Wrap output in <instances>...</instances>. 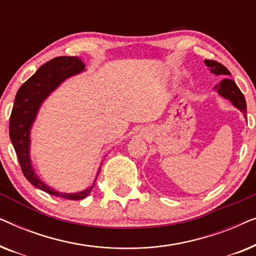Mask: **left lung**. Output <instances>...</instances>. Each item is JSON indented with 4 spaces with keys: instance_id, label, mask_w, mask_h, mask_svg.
Returning <instances> with one entry per match:
<instances>
[{
    "instance_id": "8db88e82",
    "label": "left lung",
    "mask_w": 256,
    "mask_h": 256,
    "mask_svg": "<svg viewBox=\"0 0 256 256\" xmlns=\"http://www.w3.org/2000/svg\"><path fill=\"white\" fill-rule=\"evenodd\" d=\"M205 64L208 68H211V72L214 74H224V76H230L228 70H227L222 64H220L219 62L211 60V59H205ZM216 90H218L220 96H225L226 99L232 101L234 106L239 108L246 116L247 108H246V100H244V94L241 93L239 87L236 86V84L233 82L232 79H222L218 85L216 86Z\"/></svg>"
}]
</instances>
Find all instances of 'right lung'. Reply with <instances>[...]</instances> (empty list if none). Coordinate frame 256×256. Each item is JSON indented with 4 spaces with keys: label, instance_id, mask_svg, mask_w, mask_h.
Here are the masks:
<instances>
[{
    "label": "right lung",
    "instance_id": "1",
    "mask_svg": "<svg viewBox=\"0 0 256 256\" xmlns=\"http://www.w3.org/2000/svg\"><path fill=\"white\" fill-rule=\"evenodd\" d=\"M85 68L82 59L71 56H62L51 59L50 62L42 65L34 74L26 80L20 87L16 94L15 102L10 115L9 135L15 148L20 169L28 180L34 186L40 188L48 194L60 197L70 200H80L90 194L92 186L79 194H62L46 186L43 182L38 180L30 163L29 157V132L32 122L36 118L37 110L43 100L66 78L76 73L82 72ZM100 171V170H99Z\"/></svg>",
    "mask_w": 256,
    "mask_h": 256
}]
</instances>
